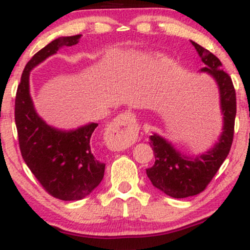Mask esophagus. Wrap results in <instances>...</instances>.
Instances as JSON below:
<instances>
[{"instance_id":"34e87169","label":"esophagus","mask_w":250,"mask_h":250,"mask_svg":"<svg viewBox=\"0 0 250 250\" xmlns=\"http://www.w3.org/2000/svg\"><path fill=\"white\" fill-rule=\"evenodd\" d=\"M108 146L121 150L134 143L137 136V125L134 114L125 111L110 123L108 127Z\"/></svg>"}]
</instances>
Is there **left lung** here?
<instances>
[{"label":"left lung","mask_w":250,"mask_h":250,"mask_svg":"<svg viewBox=\"0 0 250 250\" xmlns=\"http://www.w3.org/2000/svg\"><path fill=\"white\" fill-rule=\"evenodd\" d=\"M205 67L200 71L207 73L216 82L220 93V108L223 116L222 133L217 142L203 154L190 156L180 151L170 141L154 133L150 145L155 163L147 169V175L155 188L174 199H185L203 191L217 173L230 150L234 137L236 115V95L230 76L223 71L222 63L214 54L190 41Z\"/></svg>","instance_id":"1"}]
</instances>
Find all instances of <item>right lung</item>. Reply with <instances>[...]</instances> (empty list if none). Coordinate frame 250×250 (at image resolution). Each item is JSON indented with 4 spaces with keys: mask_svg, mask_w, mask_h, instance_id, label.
Here are the masks:
<instances>
[{
    "mask_svg": "<svg viewBox=\"0 0 250 250\" xmlns=\"http://www.w3.org/2000/svg\"><path fill=\"white\" fill-rule=\"evenodd\" d=\"M82 35L54 40L25 64L17 87L15 123L22 157L31 173L51 196L77 201L88 196L101 183L105 165L96 159L91 135L97 123L71 130L48 125L37 114L29 90L30 71L63 47L79 43Z\"/></svg>",
    "mask_w": 250,
    "mask_h": 250,
    "instance_id": "right-lung-1",
    "label": "right lung"
}]
</instances>
